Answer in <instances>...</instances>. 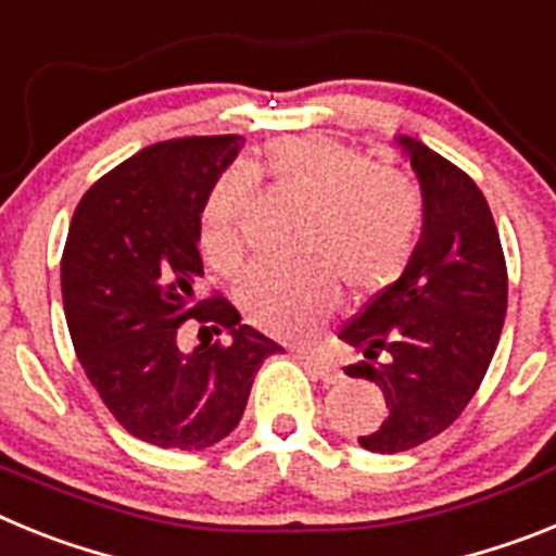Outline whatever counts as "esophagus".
I'll list each match as a JSON object with an SVG mask.
<instances>
[{
  "label": "esophagus",
  "mask_w": 556,
  "mask_h": 556,
  "mask_svg": "<svg viewBox=\"0 0 556 556\" xmlns=\"http://www.w3.org/2000/svg\"><path fill=\"white\" fill-rule=\"evenodd\" d=\"M296 358L302 361L313 378H318L321 383H338V380L344 378V375H341V369H338L330 358H325V355H316V352H299Z\"/></svg>",
  "instance_id": "1"
}]
</instances>
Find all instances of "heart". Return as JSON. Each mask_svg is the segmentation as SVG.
Masks as SVG:
<instances>
[{
  "mask_svg": "<svg viewBox=\"0 0 556 556\" xmlns=\"http://www.w3.org/2000/svg\"><path fill=\"white\" fill-rule=\"evenodd\" d=\"M254 173L274 187L318 204L307 235V268H260L240 288L251 325L277 338H307L341 299L397 282L425 231V198L408 173L327 134H288L265 144ZM254 178L224 170L201 206V251L226 277L243 271Z\"/></svg>",
  "mask_w": 556,
  "mask_h": 556,
  "instance_id": "1",
  "label": "heart"
}]
</instances>
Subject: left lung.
<instances>
[{"label": "left lung", "mask_w": 556, "mask_h": 556, "mask_svg": "<svg viewBox=\"0 0 556 556\" xmlns=\"http://www.w3.org/2000/svg\"><path fill=\"white\" fill-rule=\"evenodd\" d=\"M425 198V231L403 277L369 299L338 338L364 352L350 378L383 389L389 417L358 437L371 453L422 445L479 392L506 316V260L479 185L428 144L403 139Z\"/></svg>", "instance_id": "1"}]
</instances>
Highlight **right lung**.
I'll list each match as a JSON object with an SVG mask.
<instances>
[{
  "label": "right lung",
  "mask_w": 556,
  "mask_h": 556,
  "mask_svg": "<svg viewBox=\"0 0 556 556\" xmlns=\"http://www.w3.org/2000/svg\"><path fill=\"white\" fill-rule=\"evenodd\" d=\"M240 144L220 134L142 148L86 190L66 235L61 293L77 361L125 431L156 447L229 437L260 364L282 350L218 291L201 296V206ZM187 320L202 330L192 353L180 346ZM210 329L232 341L212 345Z\"/></svg>",
  "instance_id": "right-lung-1"
}]
</instances>
